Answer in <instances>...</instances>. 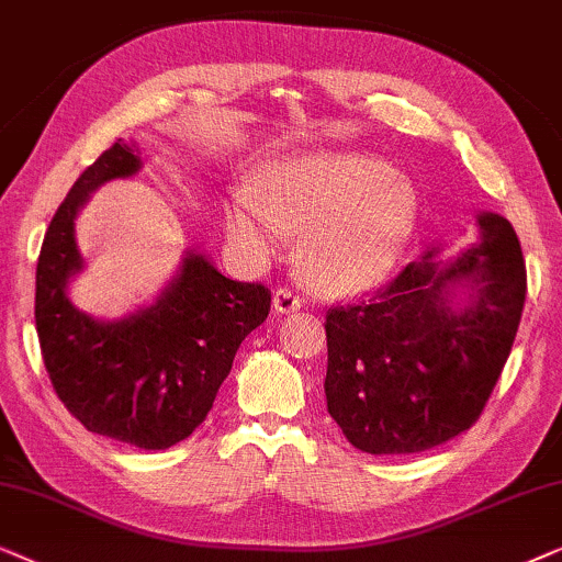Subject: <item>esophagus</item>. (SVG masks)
<instances>
[{
    "label": "esophagus",
    "instance_id": "esophagus-1",
    "mask_svg": "<svg viewBox=\"0 0 562 562\" xmlns=\"http://www.w3.org/2000/svg\"><path fill=\"white\" fill-rule=\"evenodd\" d=\"M272 307L278 313H297L300 307H303V300H300L297 295H292L288 288H280L272 295Z\"/></svg>",
    "mask_w": 562,
    "mask_h": 562
}]
</instances>
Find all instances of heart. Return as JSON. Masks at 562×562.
I'll return each mask as SVG.
<instances>
[{"label": "heart", "mask_w": 562, "mask_h": 562, "mask_svg": "<svg viewBox=\"0 0 562 562\" xmlns=\"http://www.w3.org/2000/svg\"><path fill=\"white\" fill-rule=\"evenodd\" d=\"M415 224V188L357 153L272 157L224 203L228 239L255 259L274 257L288 232H303V270L334 295H359L390 278Z\"/></svg>", "instance_id": "heart-1"}]
</instances>
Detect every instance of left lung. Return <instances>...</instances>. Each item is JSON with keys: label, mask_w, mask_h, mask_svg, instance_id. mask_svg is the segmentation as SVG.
Here are the masks:
<instances>
[{"label": "left lung", "mask_w": 562, "mask_h": 562, "mask_svg": "<svg viewBox=\"0 0 562 562\" xmlns=\"http://www.w3.org/2000/svg\"><path fill=\"white\" fill-rule=\"evenodd\" d=\"M479 241L436 244L390 288L326 315L328 413L353 448L407 456L469 430L515 344L527 274L515 228L476 216Z\"/></svg>", "instance_id": "8db88e82"}]
</instances>
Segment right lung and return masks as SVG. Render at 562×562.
Instances as JSON below:
<instances>
[{"label":"right lung","instance_id":"add662e5","mask_svg":"<svg viewBox=\"0 0 562 562\" xmlns=\"http://www.w3.org/2000/svg\"><path fill=\"white\" fill-rule=\"evenodd\" d=\"M142 170L137 142H114L81 172L47 226L35 274V326L50 382L86 430L165 450L205 420L244 338L270 313V290L221 274L188 249L153 305L93 318L68 297L83 272L76 218L91 193Z\"/></svg>","mask_w":562,"mask_h":562}]
</instances>
